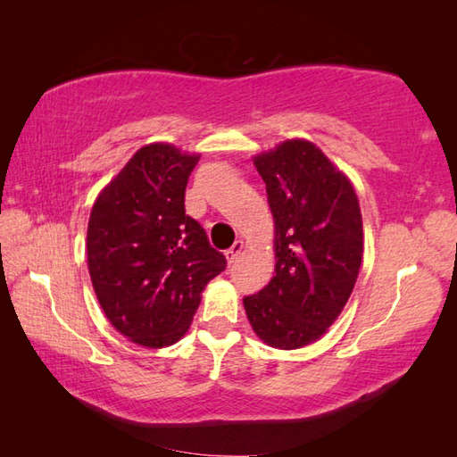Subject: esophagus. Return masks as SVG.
Segmentation results:
<instances>
[{
  "instance_id": "esophagus-1",
  "label": "esophagus",
  "mask_w": 457,
  "mask_h": 457,
  "mask_svg": "<svg viewBox=\"0 0 457 457\" xmlns=\"http://www.w3.org/2000/svg\"><path fill=\"white\" fill-rule=\"evenodd\" d=\"M241 251H244V241H236V244L226 251V259H228L229 265L236 263V259H237V255L241 253Z\"/></svg>"
}]
</instances>
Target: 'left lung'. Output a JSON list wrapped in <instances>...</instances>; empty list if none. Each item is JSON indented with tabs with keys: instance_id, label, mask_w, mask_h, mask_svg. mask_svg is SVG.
Segmentation results:
<instances>
[{
	"instance_id": "left-lung-1",
	"label": "left lung",
	"mask_w": 457,
	"mask_h": 457,
	"mask_svg": "<svg viewBox=\"0 0 457 457\" xmlns=\"http://www.w3.org/2000/svg\"><path fill=\"white\" fill-rule=\"evenodd\" d=\"M275 218V277L244 298L255 334L278 349L316 342L336 322L363 257L357 194L314 143L290 139L255 157Z\"/></svg>"
}]
</instances>
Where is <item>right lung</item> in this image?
<instances>
[{"mask_svg":"<svg viewBox=\"0 0 457 457\" xmlns=\"http://www.w3.org/2000/svg\"><path fill=\"white\" fill-rule=\"evenodd\" d=\"M200 154L145 145L96 198L88 269L104 314L131 342L167 347L187 334L200 295L226 269L184 190Z\"/></svg>","mask_w":457,"mask_h":457,"instance_id":"obj_1","label":"right lung"}]
</instances>
